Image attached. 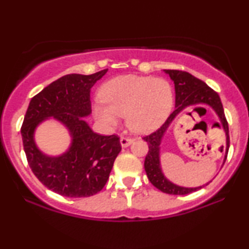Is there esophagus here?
I'll return each mask as SVG.
<instances>
[{
  "label": "esophagus",
  "instance_id": "obj_1",
  "mask_svg": "<svg viewBox=\"0 0 249 249\" xmlns=\"http://www.w3.org/2000/svg\"><path fill=\"white\" fill-rule=\"evenodd\" d=\"M132 142H134V139H131V138L124 137V136H122V137L120 138V144H121L122 147H128V146L132 144Z\"/></svg>",
  "mask_w": 249,
  "mask_h": 249
}]
</instances>
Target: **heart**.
Segmentation results:
<instances>
[{
	"instance_id": "obj_1",
	"label": "heart",
	"mask_w": 249,
	"mask_h": 249,
	"mask_svg": "<svg viewBox=\"0 0 249 249\" xmlns=\"http://www.w3.org/2000/svg\"><path fill=\"white\" fill-rule=\"evenodd\" d=\"M102 102L94 113L107 125H115L119 117L134 132L154 130L168 118L173 107V88L164 78L124 74L112 78L101 88Z\"/></svg>"
}]
</instances>
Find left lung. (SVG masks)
<instances>
[{
  "label": "left lung",
  "mask_w": 249,
  "mask_h": 249,
  "mask_svg": "<svg viewBox=\"0 0 249 249\" xmlns=\"http://www.w3.org/2000/svg\"><path fill=\"white\" fill-rule=\"evenodd\" d=\"M164 72L168 73L170 78L173 80V83H175L176 108L158 130L142 138L148 144V153L145 158L144 166L149 181L152 182L153 186L161 190V192L170 194V195H187V194L194 193L196 190L203 188L204 186L195 187V188H187V187L175 185V183L169 181L165 178L162 172L161 164H160V145H161L162 139L164 137L165 132L170 127V124H171V122L175 120V118L180 112L185 111L186 108L194 107L206 112V108L199 107L200 104L209 105V107H212L220 119V124H216L224 129V132H226L227 136L224 162H226L228 151H229V127H228V121L226 115H224L220 96L215 90H213L204 81L194 77L189 72H186V71L164 70ZM223 149L224 148L222 147L221 152Z\"/></svg>",
  "instance_id": "obj_1"
}]
</instances>
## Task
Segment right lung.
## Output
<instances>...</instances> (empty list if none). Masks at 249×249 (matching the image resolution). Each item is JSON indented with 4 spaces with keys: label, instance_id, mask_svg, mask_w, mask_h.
Wrapping results in <instances>:
<instances>
[{
    "label": "right lung",
    "instance_id": "right-lung-1",
    "mask_svg": "<svg viewBox=\"0 0 249 249\" xmlns=\"http://www.w3.org/2000/svg\"><path fill=\"white\" fill-rule=\"evenodd\" d=\"M107 72L67 74L30 100L21 125L27 161L37 179L59 195L89 197L101 192L121 151L117 135H98L83 119L91 113L90 88ZM49 117L66 125L73 138L62 156L44 155L33 139L36 125Z\"/></svg>",
    "mask_w": 249,
    "mask_h": 249
}]
</instances>
